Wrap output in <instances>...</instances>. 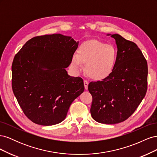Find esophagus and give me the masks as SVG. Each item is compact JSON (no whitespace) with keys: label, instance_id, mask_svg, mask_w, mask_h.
<instances>
[{"label":"esophagus","instance_id":"obj_1","mask_svg":"<svg viewBox=\"0 0 157 157\" xmlns=\"http://www.w3.org/2000/svg\"><path fill=\"white\" fill-rule=\"evenodd\" d=\"M84 88L86 90L88 89V81L87 80H84Z\"/></svg>","mask_w":157,"mask_h":157}]
</instances>
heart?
Returning <instances> with one entry per match:
<instances>
[{"label": "heart", "instance_id": "obj_1", "mask_svg": "<svg viewBox=\"0 0 157 157\" xmlns=\"http://www.w3.org/2000/svg\"><path fill=\"white\" fill-rule=\"evenodd\" d=\"M117 53L114 46L98 40L85 42L73 58V65L77 71L82 70V63L89 77L94 80L107 77L115 67Z\"/></svg>", "mask_w": 157, "mask_h": 157}]
</instances>
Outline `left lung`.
Segmentation results:
<instances>
[{
	"instance_id": "left-lung-1",
	"label": "left lung",
	"mask_w": 157,
	"mask_h": 157,
	"mask_svg": "<svg viewBox=\"0 0 157 157\" xmlns=\"http://www.w3.org/2000/svg\"><path fill=\"white\" fill-rule=\"evenodd\" d=\"M111 36L117 46L115 67L107 77L88 87L92 118L107 124L124 121L135 112L146 94L148 75L147 60L136 44L118 34Z\"/></svg>"
}]
</instances>
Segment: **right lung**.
I'll list each match as a JSON object with an SVG mask.
<instances>
[{
    "mask_svg": "<svg viewBox=\"0 0 157 157\" xmlns=\"http://www.w3.org/2000/svg\"><path fill=\"white\" fill-rule=\"evenodd\" d=\"M78 42L61 34L32 38L14 57L12 87L23 113L35 124L62 122L71 104L84 90L81 77L65 69L71 63Z\"/></svg>",
    "mask_w": 157,
    "mask_h": 157,
    "instance_id": "obj_1",
    "label": "right lung"
}]
</instances>
